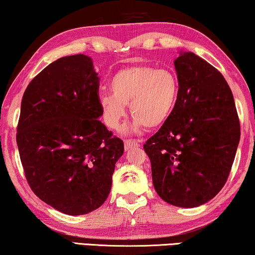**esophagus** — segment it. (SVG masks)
<instances>
[{
  "mask_svg": "<svg viewBox=\"0 0 255 255\" xmlns=\"http://www.w3.org/2000/svg\"><path fill=\"white\" fill-rule=\"evenodd\" d=\"M138 146H139V142L135 140H132V139H127V140H124L125 149H130L132 147H138Z\"/></svg>",
  "mask_w": 255,
  "mask_h": 255,
  "instance_id": "34e87169",
  "label": "esophagus"
}]
</instances>
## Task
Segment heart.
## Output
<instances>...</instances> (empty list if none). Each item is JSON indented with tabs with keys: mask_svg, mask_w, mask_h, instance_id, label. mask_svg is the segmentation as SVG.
Masks as SVG:
<instances>
[{
	"mask_svg": "<svg viewBox=\"0 0 255 255\" xmlns=\"http://www.w3.org/2000/svg\"><path fill=\"white\" fill-rule=\"evenodd\" d=\"M110 89L99 96L103 120L111 128H118L127 116V104L133 117L131 131L141 127L154 128L172 115L179 97V81L168 69L134 66L116 73Z\"/></svg>",
	"mask_w": 255,
	"mask_h": 255,
	"instance_id": "b5f03b06",
	"label": "heart"
}]
</instances>
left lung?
<instances>
[{
  "label": "left lung",
  "mask_w": 255,
  "mask_h": 255,
  "mask_svg": "<svg viewBox=\"0 0 255 255\" xmlns=\"http://www.w3.org/2000/svg\"><path fill=\"white\" fill-rule=\"evenodd\" d=\"M179 97L168 120L144 144L154 189L167 203L195 208L228 180L240 123L231 89L218 69L193 52L174 61Z\"/></svg>",
  "instance_id": "obj_1"
}]
</instances>
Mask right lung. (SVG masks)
<instances>
[{
    "label": "right lung",
    "mask_w": 255,
    "mask_h": 255,
    "mask_svg": "<svg viewBox=\"0 0 255 255\" xmlns=\"http://www.w3.org/2000/svg\"><path fill=\"white\" fill-rule=\"evenodd\" d=\"M100 80L85 54L58 59L24 92L16 141L27 183L66 215L100 208L109 196L124 142L99 118Z\"/></svg>",
    "instance_id": "right-lung-1"
}]
</instances>
